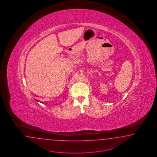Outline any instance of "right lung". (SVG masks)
<instances>
[{
  "label": "right lung",
  "mask_w": 157,
  "mask_h": 157,
  "mask_svg": "<svg viewBox=\"0 0 157 157\" xmlns=\"http://www.w3.org/2000/svg\"><path fill=\"white\" fill-rule=\"evenodd\" d=\"M34 100H36V101H37V102H39V101H38V100H36V99H34ZM40 102L43 103V102H41V101H40Z\"/></svg>",
  "instance_id": "obj_1"
}]
</instances>
